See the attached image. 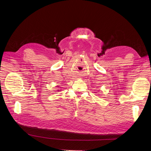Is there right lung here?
Segmentation results:
<instances>
[{"instance_id":"right-lung-1","label":"right lung","mask_w":151,"mask_h":151,"mask_svg":"<svg viewBox=\"0 0 151 151\" xmlns=\"http://www.w3.org/2000/svg\"><path fill=\"white\" fill-rule=\"evenodd\" d=\"M58 91H59V90H58Z\"/></svg>"}]
</instances>
